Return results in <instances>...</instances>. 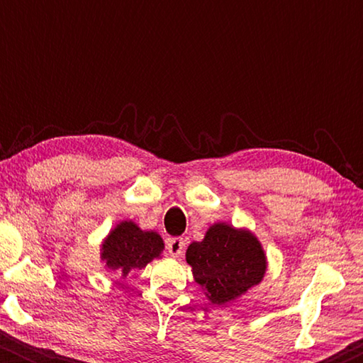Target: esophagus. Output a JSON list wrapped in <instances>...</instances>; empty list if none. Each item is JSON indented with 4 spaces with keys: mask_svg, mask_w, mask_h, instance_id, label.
I'll return each instance as SVG.
<instances>
[{
    "mask_svg": "<svg viewBox=\"0 0 363 363\" xmlns=\"http://www.w3.org/2000/svg\"><path fill=\"white\" fill-rule=\"evenodd\" d=\"M183 247H185V241H183V238H170V240L167 241V250L172 256H182Z\"/></svg>",
    "mask_w": 363,
    "mask_h": 363,
    "instance_id": "34e87169",
    "label": "esophagus"
}]
</instances>
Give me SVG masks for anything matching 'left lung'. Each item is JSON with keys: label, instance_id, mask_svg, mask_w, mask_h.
<instances>
[{"label": "left lung", "instance_id": "1", "mask_svg": "<svg viewBox=\"0 0 363 363\" xmlns=\"http://www.w3.org/2000/svg\"><path fill=\"white\" fill-rule=\"evenodd\" d=\"M186 262L191 266L195 282L215 306H225L246 294L262 281L267 267L257 238L226 223H215L208 228L203 241L191 242Z\"/></svg>", "mask_w": 363, "mask_h": 363}]
</instances>
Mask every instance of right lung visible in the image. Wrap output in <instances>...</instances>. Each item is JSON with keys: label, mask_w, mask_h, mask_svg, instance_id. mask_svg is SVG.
Here are the masks:
<instances>
[{"label": "right lung", "mask_w": 363, "mask_h": 363, "mask_svg": "<svg viewBox=\"0 0 363 363\" xmlns=\"http://www.w3.org/2000/svg\"><path fill=\"white\" fill-rule=\"evenodd\" d=\"M162 236L155 231H143L133 221H121L108 233L101 247V257L108 269L127 277L132 271L142 269L160 257Z\"/></svg>", "instance_id": "add662e5"}]
</instances>
